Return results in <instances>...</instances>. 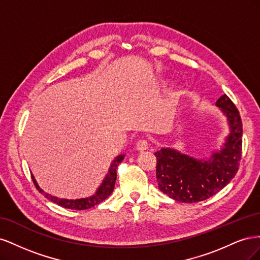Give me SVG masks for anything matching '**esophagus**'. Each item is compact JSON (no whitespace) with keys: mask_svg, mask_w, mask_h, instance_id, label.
Masks as SVG:
<instances>
[{"mask_svg":"<svg viewBox=\"0 0 260 260\" xmlns=\"http://www.w3.org/2000/svg\"><path fill=\"white\" fill-rule=\"evenodd\" d=\"M136 147L139 152H144L148 148V142L146 140H139L137 142Z\"/></svg>","mask_w":260,"mask_h":260,"instance_id":"esophagus-1","label":"esophagus"}]
</instances>
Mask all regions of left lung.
I'll list each match as a JSON object with an SVG mask.
<instances>
[{
    "label": "left lung",
    "instance_id": "1",
    "mask_svg": "<svg viewBox=\"0 0 260 260\" xmlns=\"http://www.w3.org/2000/svg\"><path fill=\"white\" fill-rule=\"evenodd\" d=\"M216 105L226 115L231 133L224 147L211 159L196 160L171 148L155 153L159 190L178 202L196 203L209 199L229 183L239 170L243 135L240 113L225 94Z\"/></svg>",
    "mask_w": 260,
    "mask_h": 260
}]
</instances>
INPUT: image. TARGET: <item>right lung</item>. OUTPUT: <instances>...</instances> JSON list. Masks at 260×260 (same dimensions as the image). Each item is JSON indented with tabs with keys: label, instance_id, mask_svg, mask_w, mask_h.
Segmentation results:
<instances>
[{
	"label": "right lung",
	"instance_id": "right-lung-1",
	"mask_svg": "<svg viewBox=\"0 0 260 260\" xmlns=\"http://www.w3.org/2000/svg\"><path fill=\"white\" fill-rule=\"evenodd\" d=\"M124 155H119L117 158L114 160V162L112 164L111 168L108 170V174L105 178V180L103 181V183L100 186L99 190L96 191V193L94 194L91 198H86V199H80V200H64V199H58L56 196L53 195H49L48 193L43 192L39 185L37 184V181L35 180L34 176H31L34 181V184L36 185L37 190L40 192L41 194H43L46 199L50 200L51 202L57 204V205L65 207L68 209H76V210H83V209H89L91 207H94L98 204L102 203L103 201H105L109 195L112 194V192L114 191V186H115V182L117 179V168L118 165H119L122 159H123Z\"/></svg>",
	"mask_w": 260,
	"mask_h": 260
}]
</instances>
